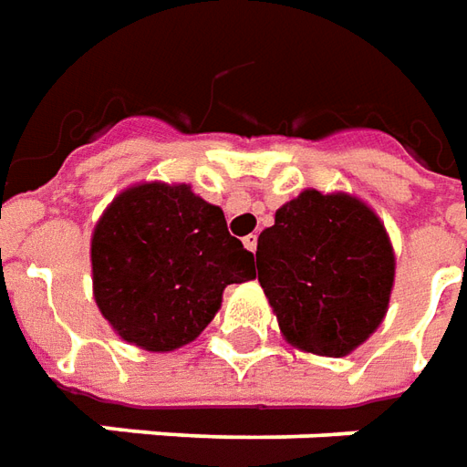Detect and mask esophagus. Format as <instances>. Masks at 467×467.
I'll return each mask as SVG.
<instances>
[{
  "label": "esophagus",
  "mask_w": 467,
  "mask_h": 467,
  "mask_svg": "<svg viewBox=\"0 0 467 467\" xmlns=\"http://www.w3.org/2000/svg\"><path fill=\"white\" fill-rule=\"evenodd\" d=\"M256 244H259V236H256V234H249V236L244 239V246H246L251 254H256Z\"/></svg>",
  "instance_id": "1"
}]
</instances>
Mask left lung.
I'll return each instance as SVG.
<instances>
[{"mask_svg":"<svg viewBox=\"0 0 467 467\" xmlns=\"http://www.w3.org/2000/svg\"><path fill=\"white\" fill-rule=\"evenodd\" d=\"M256 264L284 337L324 357L349 355L375 332L395 279L385 226L345 193L304 191L284 203L261 231Z\"/></svg>","mask_w":467,"mask_h":467,"instance_id":"8db88e82","label":"left lung"}]
</instances>
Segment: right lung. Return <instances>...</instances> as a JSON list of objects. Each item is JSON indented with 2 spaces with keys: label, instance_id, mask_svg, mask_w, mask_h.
<instances>
[{
  "label": "right lung",
  "instance_id": "obj_1",
  "mask_svg": "<svg viewBox=\"0 0 467 467\" xmlns=\"http://www.w3.org/2000/svg\"><path fill=\"white\" fill-rule=\"evenodd\" d=\"M256 276L223 211L191 186L143 183L115 198L92 234V286L125 342L171 352L193 342L228 284Z\"/></svg>",
  "mask_w": 467,
  "mask_h": 467
}]
</instances>
